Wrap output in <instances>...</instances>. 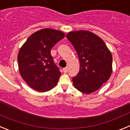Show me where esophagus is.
<instances>
[{
    "label": "esophagus",
    "instance_id": "obj_1",
    "mask_svg": "<svg viewBox=\"0 0 130 130\" xmlns=\"http://www.w3.org/2000/svg\"><path fill=\"white\" fill-rule=\"evenodd\" d=\"M68 71V68L67 67L64 68H63V72H64V73H67Z\"/></svg>",
    "mask_w": 130,
    "mask_h": 130
}]
</instances>
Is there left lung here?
Segmentation results:
<instances>
[{
	"label": "left lung",
	"instance_id": "8db88e82",
	"mask_svg": "<svg viewBox=\"0 0 130 130\" xmlns=\"http://www.w3.org/2000/svg\"><path fill=\"white\" fill-rule=\"evenodd\" d=\"M68 40L77 53L80 70L72 78L79 91L90 94L109 79L112 73V58L105 42L89 31H73L68 33Z\"/></svg>",
	"mask_w": 130,
	"mask_h": 130
}]
</instances>
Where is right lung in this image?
Returning a JSON list of instances; mask_svg holds the SVG:
<instances>
[{
    "label": "right lung",
    "instance_id": "obj_1",
    "mask_svg": "<svg viewBox=\"0 0 130 130\" xmlns=\"http://www.w3.org/2000/svg\"><path fill=\"white\" fill-rule=\"evenodd\" d=\"M64 36L61 31L44 28L30 36L19 50V72L34 90L47 92L57 85L61 72L54 62L51 49Z\"/></svg>",
    "mask_w": 130,
    "mask_h": 130
}]
</instances>
